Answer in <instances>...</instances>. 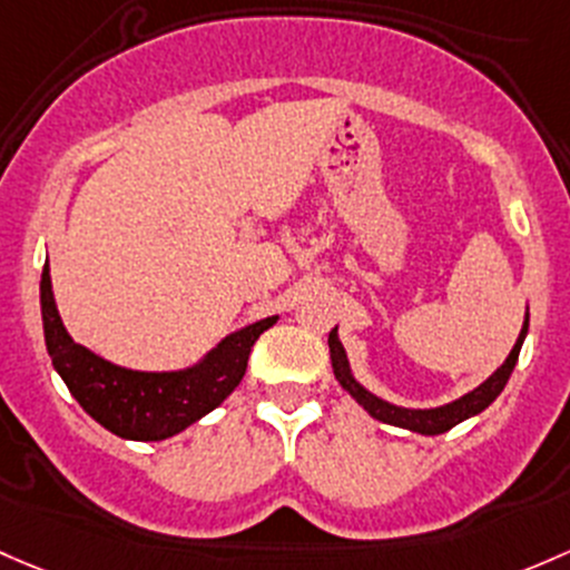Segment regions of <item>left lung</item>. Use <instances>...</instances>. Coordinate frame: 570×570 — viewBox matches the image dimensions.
I'll use <instances>...</instances> for the list:
<instances>
[{
    "mask_svg": "<svg viewBox=\"0 0 570 570\" xmlns=\"http://www.w3.org/2000/svg\"><path fill=\"white\" fill-rule=\"evenodd\" d=\"M527 327H530V314L524 316L522 333H519L511 355L505 357V363H502L487 382H481L475 391L464 393L461 399L451 401V404L431 406V410H410V406H395V404H391V401H385V399H380V395L365 391L361 382L352 376L350 361H346V352H344V346H341L338 331H335V327L331 331V335H327V344H331V361H333L335 380H338V385L344 387V391L350 393L352 399H355L371 417H376V421H382V423H391V426L434 436V434H445V431L459 426V423L466 421V417L483 412L491 401L502 393V387L508 385V376H511L513 365H517V361H519V352H522Z\"/></svg>",
    "mask_w": 570,
    "mask_h": 570,
    "instance_id": "left-lung-1",
    "label": "left lung"
}]
</instances>
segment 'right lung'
<instances>
[{"instance_id":"1","label":"right lung","mask_w":570,"mask_h":570,"mask_svg":"<svg viewBox=\"0 0 570 570\" xmlns=\"http://www.w3.org/2000/svg\"><path fill=\"white\" fill-rule=\"evenodd\" d=\"M46 350L53 368L87 415L122 440L158 442L213 412L245 376L250 346L278 316L226 335L196 365L179 371H134L104 361L65 331L51 292L48 262L40 278Z\"/></svg>"}]
</instances>
